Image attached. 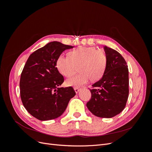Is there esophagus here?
<instances>
[{
    "label": "esophagus",
    "mask_w": 152,
    "mask_h": 152,
    "mask_svg": "<svg viewBox=\"0 0 152 152\" xmlns=\"http://www.w3.org/2000/svg\"><path fill=\"white\" fill-rule=\"evenodd\" d=\"M74 90H75L76 93H79V91L80 90V89L78 88V87H74Z\"/></svg>",
    "instance_id": "34e87169"
}]
</instances>
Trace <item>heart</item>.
<instances>
[{"instance_id":"1","label":"heart","mask_w":152,"mask_h":152,"mask_svg":"<svg viewBox=\"0 0 152 152\" xmlns=\"http://www.w3.org/2000/svg\"><path fill=\"white\" fill-rule=\"evenodd\" d=\"M107 61V54L104 50L82 47L70 52L69 56L60 55L57 59L56 67L66 77L73 75L79 68L80 72L66 82L68 86L77 87L87 83L90 79H100L105 72Z\"/></svg>"}]
</instances>
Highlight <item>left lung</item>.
<instances>
[{
    "instance_id": "left-lung-1",
    "label": "left lung",
    "mask_w": 152,
    "mask_h": 152,
    "mask_svg": "<svg viewBox=\"0 0 152 152\" xmlns=\"http://www.w3.org/2000/svg\"><path fill=\"white\" fill-rule=\"evenodd\" d=\"M108 61L103 77L92 85L91 98L87 107L94 115L112 118L125 108L129 96L127 63L117 50L104 46Z\"/></svg>"
}]
</instances>
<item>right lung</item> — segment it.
I'll return each instance as SVG.
<instances>
[{"label": "right lung", "instance_id": "1", "mask_svg": "<svg viewBox=\"0 0 152 152\" xmlns=\"http://www.w3.org/2000/svg\"><path fill=\"white\" fill-rule=\"evenodd\" d=\"M73 46L59 42H49L30 54L20 82L23 104L35 118L49 121L61 116L75 92L72 87H59L63 76L56 66L58 58Z\"/></svg>", "mask_w": 152, "mask_h": 152}]
</instances>
